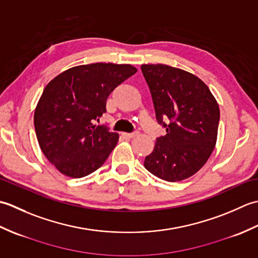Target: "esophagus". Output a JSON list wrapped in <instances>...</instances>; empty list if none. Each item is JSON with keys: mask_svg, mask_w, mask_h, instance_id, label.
Returning a JSON list of instances; mask_svg holds the SVG:
<instances>
[{"mask_svg": "<svg viewBox=\"0 0 258 258\" xmlns=\"http://www.w3.org/2000/svg\"><path fill=\"white\" fill-rule=\"evenodd\" d=\"M139 134V132H134V133H122L123 138L126 140H130V139H133L134 136H136Z\"/></svg>", "mask_w": 258, "mask_h": 258, "instance_id": "34e87169", "label": "esophagus"}]
</instances>
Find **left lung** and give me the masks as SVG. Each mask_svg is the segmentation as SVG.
<instances>
[{
  "label": "left lung",
  "mask_w": 258,
  "mask_h": 258,
  "mask_svg": "<svg viewBox=\"0 0 258 258\" xmlns=\"http://www.w3.org/2000/svg\"><path fill=\"white\" fill-rule=\"evenodd\" d=\"M157 122L166 135L156 139L144 166L158 178L179 182L205 165L217 140L220 107L194 74L164 64H143ZM166 120L168 124L163 122Z\"/></svg>",
  "instance_id": "8db88e82"
}]
</instances>
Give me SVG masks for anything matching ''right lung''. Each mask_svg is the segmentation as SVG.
<instances>
[{"instance_id": "add662e5", "label": "right lung", "mask_w": 258, "mask_h": 258, "mask_svg": "<svg viewBox=\"0 0 258 258\" xmlns=\"http://www.w3.org/2000/svg\"><path fill=\"white\" fill-rule=\"evenodd\" d=\"M138 72L131 64L79 65L55 76L34 112L43 154L65 176L84 177L100 168L117 144L118 134L94 125L106 112L116 86Z\"/></svg>"}]
</instances>
